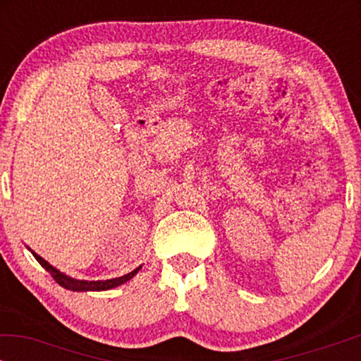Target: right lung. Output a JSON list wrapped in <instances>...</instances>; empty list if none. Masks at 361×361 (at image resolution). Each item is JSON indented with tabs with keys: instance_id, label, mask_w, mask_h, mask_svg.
<instances>
[{
	"instance_id": "1",
	"label": "right lung",
	"mask_w": 361,
	"mask_h": 361,
	"mask_svg": "<svg viewBox=\"0 0 361 361\" xmlns=\"http://www.w3.org/2000/svg\"><path fill=\"white\" fill-rule=\"evenodd\" d=\"M27 250H31V248H27ZM31 253H32L34 258L39 261V264H41L44 269L51 273L52 278L56 279V283H59L62 286V288H66L68 290H75V293H87V290H108V289L118 288V286L125 284L126 281H130L133 276L137 274V271L141 269V266H137L135 271H131V273L121 276V278H113V279H106V281H83V279L71 278V276H67L66 273H62V271L54 268L52 264H49L47 261L41 258V256H39L37 253H34V251H31Z\"/></svg>"
}]
</instances>
